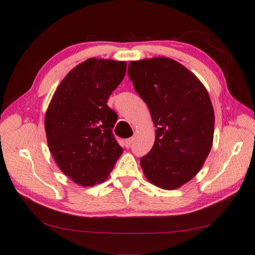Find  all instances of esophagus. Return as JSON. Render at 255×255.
<instances>
[{"label": "esophagus", "instance_id": "34e87169", "mask_svg": "<svg viewBox=\"0 0 255 255\" xmlns=\"http://www.w3.org/2000/svg\"><path fill=\"white\" fill-rule=\"evenodd\" d=\"M133 141H134V139H133V138H129V139H127V140H126V142H125L126 147H130V146H131V144L133 143Z\"/></svg>", "mask_w": 255, "mask_h": 255}]
</instances>
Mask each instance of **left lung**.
Wrapping results in <instances>:
<instances>
[{
  "label": "left lung",
  "mask_w": 255,
  "mask_h": 255,
  "mask_svg": "<svg viewBox=\"0 0 255 255\" xmlns=\"http://www.w3.org/2000/svg\"><path fill=\"white\" fill-rule=\"evenodd\" d=\"M128 75L156 127L154 145L140 159L142 170L155 186L179 188L199 172L212 147L210 97L197 76L170 58L131 61Z\"/></svg>",
  "instance_id": "obj_1"
}]
</instances>
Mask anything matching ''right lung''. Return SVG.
<instances>
[{
  "instance_id": "1",
  "label": "right lung",
  "mask_w": 255,
  "mask_h": 255,
  "mask_svg": "<svg viewBox=\"0 0 255 255\" xmlns=\"http://www.w3.org/2000/svg\"><path fill=\"white\" fill-rule=\"evenodd\" d=\"M126 61L90 58L72 69L56 89L45 114L47 144L60 170L82 186L106 181L123 148L108 107L126 73Z\"/></svg>"
}]
</instances>
